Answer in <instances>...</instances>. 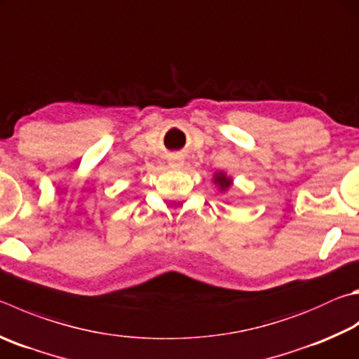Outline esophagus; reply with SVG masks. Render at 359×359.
<instances>
[{"mask_svg":"<svg viewBox=\"0 0 359 359\" xmlns=\"http://www.w3.org/2000/svg\"><path fill=\"white\" fill-rule=\"evenodd\" d=\"M182 165H184V160H182L179 155H172L168 163V166L171 169H179V168H182Z\"/></svg>","mask_w":359,"mask_h":359,"instance_id":"1","label":"esophagus"}]
</instances>
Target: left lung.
<instances>
[{"label": "left lung", "instance_id": "obj_1", "mask_svg": "<svg viewBox=\"0 0 359 359\" xmlns=\"http://www.w3.org/2000/svg\"><path fill=\"white\" fill-rule=\"evenodd\" d=\"M212 180H213L215 187L218 188V191H219V193H223V194L229 193V191H231V188L233 187V180H232V177H231V175H227L224 171H217V172H213V177H212Z\"/></svg>", "mask_w": 359, "mask_h": 359}]
</instances>
